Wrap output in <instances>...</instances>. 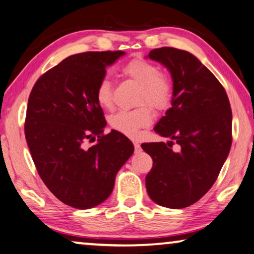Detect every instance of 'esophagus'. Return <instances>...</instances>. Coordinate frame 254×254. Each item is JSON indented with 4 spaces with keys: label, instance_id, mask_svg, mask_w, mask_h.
<instances>
[{
    "label": "esophagus",
    "instance_id": "1",
    "mask_svg": "<svg viewBox=\"0 0 254 254\" xmlns=\"http://www.w3.org/2000/svg\"><path fill=\"white\" fill-rule=\"evenodd\" d=\"M141 151H142V149H141L140 144H138V142H134V152L135 153H140Z\"/></svg>",
    "mask_w": 254,
    "mask_h": 254
}]
</instances>
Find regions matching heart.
<instances>
[{
  "instance_id": "obj_1",
  "label": "heart",
  "mask_w": 254,
  "mask_h": 254,
  "mask_svg": "<svg viewBox=\"0 0 254 254\" xmlns=\"http://www.w3.org/2000/svg\"><path fill=\"white\" fill-rule=\"evenodd\" d=\"M124 77L138 85V107L128 110H120L109 117V124L121 133L135 137L140 128L148 127L153 121V108L162 110L170 105L174 93V81L170 74L159 71L151 61L137 57L128 61L121 67ZM95 99L103 108L113 106L112 83L108 78L100 79L95 90Z\"/></svg>"
}]
</instances>
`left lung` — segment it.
Returning <instances> with one entry per match:
<instances>
[{"mask_svg": "<svg viewBox=\"0 0 254 254\" xmlns=\"http://www.w3.org/2000/svg\"><path fill=\"white\" fill-rule=\"evenodd\" d=\"M148 57L169 70L174 81L171 107L154 131L170 141L145 142L153 167L146 189L153 201L168 208L193 205L215 183L231 147L230 102L216 77L191 53L156 48ZM175 141L180 151L174 152Z\"/></svg>", "mask_w": 254, "mask_h": 254, "instance_id": "1", "label": "left lung"}]
</instances>
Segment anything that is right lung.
Masks as SVG:
<instances>
[{"mask_svg": "<svg viewBox=\"0 0 254 254\" xmlns=\"http://www.w3.org/2000/svg\"><path fill=\"white\" fill-rule=\"evenodd\" d=\"M126 53L71 55L37 80L28 98L25 138L39 176L55 197L88 209L113 192L119 170L133 154L121 132L103 134L106 120L95 90L106 67ZM98 142L90 149L83 142Z\"/></svg>", "mask_w": 254, "mask_h": 254, "instance_id": "add662e5", "label": "right lung"}]
</instances>
